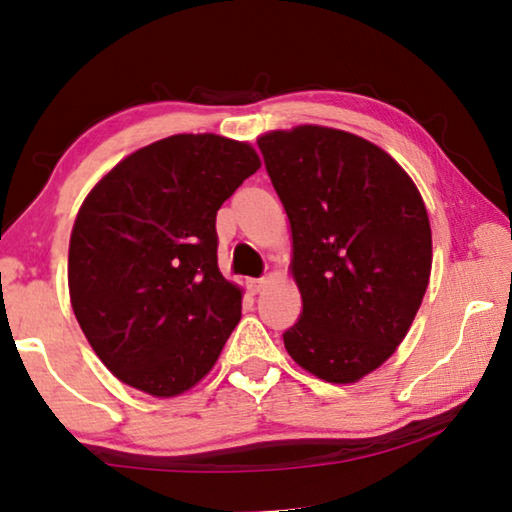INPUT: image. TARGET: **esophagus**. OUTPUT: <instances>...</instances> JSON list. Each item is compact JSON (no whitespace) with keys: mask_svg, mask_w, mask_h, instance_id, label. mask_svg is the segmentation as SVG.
<instances>
[{"mask_svg":"<svg viewBox=\"0 0 512 512\" xmlns=\"http://www.w3.org/2000/svg\"><path fill=\"white\" fill-rule=\"evenodd\" d=\"M266 282H269V278H259V280H248V289L253 294H259L262 289L266 287Z\"/></svg>","mask_w":512,"mask_h":512,"instance_id":"esophagus-1","label":"esophagus"}]
</instances>
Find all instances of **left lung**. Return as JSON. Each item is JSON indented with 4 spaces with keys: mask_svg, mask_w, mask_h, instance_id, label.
Segmentation results:
<instances>
[{
    "mask_svg": "<svg viewBox=\"0 0 512 512\" xmlns=\"http://www.w3.org/2000/svg\"><path fill=\"white\" fill-rule=\"evenodd\" d=\"M292 227L299 322L287 354L354 384L395 354L432 271L430 218L398 160L354 133L303 124L257 137Z\"/></svg>",
    "mask_w": 512,
    "mask_h": 512,
    "instance_id": "obj_1",
    "label": "left lung"
}]
</instances>
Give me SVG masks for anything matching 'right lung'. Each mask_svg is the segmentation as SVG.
Instances as JSON below:
<instances>
[{"label":"right lung","instance_id":"add662e5","mask_svg":"<svg viewBox=\"0 0 512 512\" xmlns=\"http://www.w3.org/2000/svg\"><path fill=\"white\" fill-rule=\"evenodd\" d=\"M259 165L248 142L181 133L133 151L89 190L68 243V294L119 381L177 398L216 365L243 299L218 269L216 213Z\"/></svg>","mask_w":512,"mask_h":512}]
</instances>
